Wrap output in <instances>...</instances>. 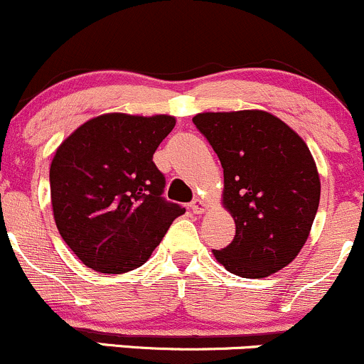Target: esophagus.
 Instances as JSON below:
<instances>
[{
  "instance_id": "obj_1",
  "label": "esophagus",
  "mask_w": 364,
  "mask_h": 364,
  "mask_svg": "<svg viewBox=\"0 0 364 364\" xmlns=\"http://www.w3.org/2000/svg\"><path fill=\"white\" fill-rule=\"evenodd\" d=\"M191 210H193L196 215H201V213H204V211L208 210V203L204 201V199H201V198H196L194 201L191 203Z\"/></svg>"
}]
</instances>
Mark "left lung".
<instances>
[{
    "label": "left lung",
    "mask_w": 364,
    "mask_h": 364,
    "mask_svg": "<svg viewBox=\"0 0 364 364\" xmlns=\"http://www.w3.org/2000/svg\"><path fill=\"white\" fill-rule=\"evenodd\" d=\"M223 168V208L235 237L215 259L234 275L263 279L294 261L308 240L320 175L303 137L263 109L206 112L193 118Z\"/></svg>",
    "instance_id": "left-lung-1"
}]
</instances>
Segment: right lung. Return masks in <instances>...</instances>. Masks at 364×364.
I'll return each mask as SVG.
<instances>
[{
    "label": "right lung",
    "mask_w": 364,
    "mask_h": 364,
    "mask_svg": "<svg viewBox=\"0 0 364 364\" xmlns=\"http://www.w3.org/2000/svg\"><path fill=\"white\" fill-rule=\"evenodd\" d=\"M175 127L171 115L105 113L77 127L50 166L60 235L85 267L127 273L142 267L186 208L161 198L153 154Z\"/></svg>",
    "instance_id": "add662e5"
}]
</instances>
